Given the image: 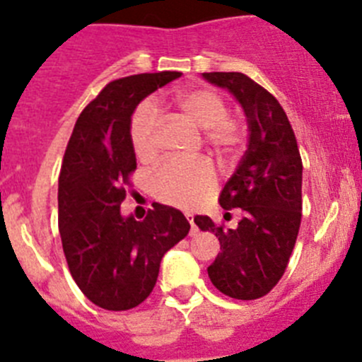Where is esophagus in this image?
<instances>
[{"mask_svg":"<svg viewBox=\"0 0 362 362\" xmlns=\"http://www.w3.org/2000/svg\"><path fill=\"white\" fill-rule=\"evenodd\" d=\"M185 218H187V221L191 223V234L197 233V226H194V214L193 213H185Z\"/></svg>","mask_w":362,"mask_h":362,"instance_id":"esophagus-1","label":"esophagus"}]
</instances>
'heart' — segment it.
Wrapping results in <instances>:
<instances>
[{
    "label": "heart",
    "instance_id": "1",
    "mask_svg": "<svg viewBox=\"0 0 362 362\" xmlns=\"http://www.w3.org/2000/svg\"><path fill=\"white\" fill-rule=\"evenodd\" d=\"M177 108L204 132V142L227 160L245 142V126L238 117L229 115L227 100L211 88H194L175 97ZM129 141L136 158L153 162L160 148V110L151 99L142 100L129 122ZM216 177L205 158L169 160L151 177V191L169 205L191 209L213 193Z\"/></svg>",
    "mask_w": 362,
    "mask_h": 362
}]
</instances>
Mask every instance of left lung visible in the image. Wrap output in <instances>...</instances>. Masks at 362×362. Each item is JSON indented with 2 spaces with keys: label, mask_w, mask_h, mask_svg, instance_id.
Segmentation results:
<instances>
[{
  "label": "left lung",
  "mask_w": 362,
  "mask_h": 362,
  "mask_svg": "<svg viewBox=\"0 0 362 362\" xmlns=\"http://www.w3.org/2000/svg\"><path fill=\"white\" fill-rule=\"evenodd\" d=\"M204 79L236 97L250 133L245 155L220 194L223 209L242 211L238 227L226 229L209 216H194V223L220 242L216 259L207 267L213 285L229 298L258 299L278 285L296 245L301 155L285 110L265 88L240 71H211Z\"/></svg>",
  "instance_id": "1"
}]
</instances>
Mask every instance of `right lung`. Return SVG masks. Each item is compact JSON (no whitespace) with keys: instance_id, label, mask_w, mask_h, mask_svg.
I'll list each match as a JSON object with an SVG mask.
<instances>
[{"instance_id":"obj_1","label":"right lung","mask_w":362,"mask_h":362,"mask_svg":"<svg viewBox=\"0 0 362 362\" xmlns=\"http://www.w3.org/2000/svg\"><path fill=\"white\" fill-rule=\"evenodd\" d=\"M180 76L158 71L108 83L81 112L64 151L57 193L64 258L81 292L104 310L141 305L157 283L162 256L191 227L180 211L162 204H153L142 221L120 214L136 169L133 112Z\"/></svg>"}]
</instances>
